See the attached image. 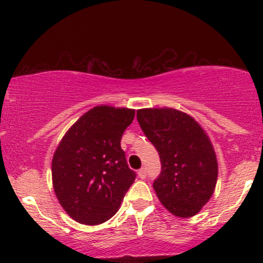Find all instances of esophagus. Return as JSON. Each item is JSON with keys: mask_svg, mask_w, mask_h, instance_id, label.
I'll use <instances>...</instances> for the list:
<instances>
[{"mask_svg": "<svg viewBox=\"0 0 263 263\" xmlns=\"http://www.w3.org/2000/svg\"><path fill=\"white\" fill-rule=\"evenodd\" d=\"M138 177L141 178V179H144V178H146V176H147V173H146V168H141L140 171H138Z\"/></svg>", "mask_w": 263, "mask_h": 263, "instance_id": "1", "label": "esophagus"}]
</instances>
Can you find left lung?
<instances>
[{
	"instance_id": "8db88e82",
	"label": "left lung",
	"mask_w": 263,
	"mask_h": 263,
	"mask_svg": "<svg viewBox=\"0 0 263 263\" xmlns=\"http://www.w3.org/2000/svg\"><path fill=\"white\" fill-rule=\"evenodd\" d=\"M137 121L159 153L162 172L153 189L163 206L178 218L197 215L218 180L209 136L194 117L172 107L141 108Z\"/></svg>"
}]
</instances>
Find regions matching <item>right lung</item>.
Here are the masks:
<instances>
[{
    "label": "right lung",
    "instance_id": "obj_1",
    "mask_svg": "<svg viewBox=\"0 0 263 263\" xmlns=\"http://www.w3.org/2000/svg\"><path fill=\"white\" fill-rule=\"evenodd\" d=\"M135 110L100 105L71 126L59 142L52 161L53 188L71 219L99 225L112 218L135 182L121 137Z\"/></svg>",
    "mask_w": 263,
    "mask_h": 263
}]
</instances>
